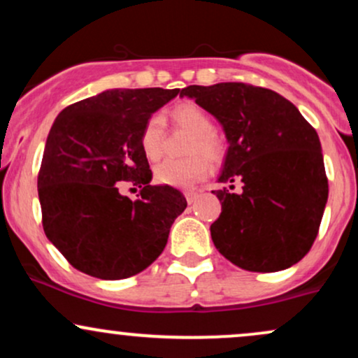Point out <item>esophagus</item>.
Here are the masks:
<instances>
[{
  "instance_id": "34e87169",
  "label": "esophagus",
  "mask_w": 358,
  "mask_h": 358,
  "mask_svg": "<svg viewBox=\"0 0 358 358\" xmlns=\"http://www.w3.org/2000/svg\"><path fill=\"white\" fill-rule=\"evenodd\" d=\"M200 193L196 192V190H187L185 192V199H187V202L188 203H193L196 200V196H199Z\"/></svg>"
}]
</instances>
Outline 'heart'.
Segmentation results:
<instances>
[{
    "label": "heart",
    "instance_id": "obj_1",
    "mask_svg": "<svg viewBox=\"0 0 358 358\" xmlns=\"http://www.w3.org/2000/svg\"><path fill=\"white\" fill-rule=\"evenodd\" d=\"M171 122L180 129L192 134L188 139L187 153L190 156L182 159H165L155 168V182L163 187L187 188L200 182L208 173V159L213 163L222 162L225 146L213 131L210 114L195 102H180L170 110ZM166 127L162 116H151L143 126L139 134V145L148 159L156 162L165 151Z\"/></svg>",
    "mask_w": 358,
    "mask_h": 358
}]
</instances>
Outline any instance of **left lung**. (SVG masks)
I'll return each instance as SVG.
<instances>
[{
    "instance_id": "left-lung-1",
    "label": "left lung",
    "mask_w": 358,
    "mask_h": 358,
    "mask_svg": "<svg viewBox=\"0 0 358 358\" xmlns=\"http://www.w3.org/2000/svg\"><path fill=\"white\" fill-rule=\"evenodd\" d=\"M183 96L215 116L229 143L219 182L231 187L212 192L222 203L210 225L215 248L254 273L296 264L318 236L328 200L315 127L278 92L244 82L188 85ZM236 181L239 194L230 192Z\"/></svg>"
}]
</instances>
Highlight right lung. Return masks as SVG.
<instances>
[{
	"instance_id": "right-lung-1",
	"label": "right lung",
	"mask_w": 358,
	"mask_h": 358,
	"mask_svg": "<svg viewBox=\"0 0 358 358\" xmlns=\"http://www.w3.org/2000/svg\"><path fill=\"white\" fill-rule=\"evenodd\" d=\"M180 89H110L71 104L57 116L38 171L45 236L89 276L131 278L165 249L183 193L153 187L139 145L143 126ZM126 182L142 188L129 201Z\"/></svg>"
}]
</instances>
